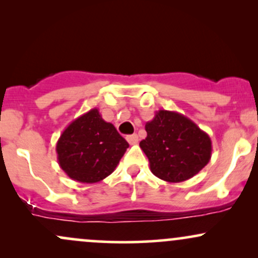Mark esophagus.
<instances>
[{
	"label": "esophagus",
	"instance_id": "34e87169",
	"mask_svg": "<svg viewBox=\"0 0 258 258\" xmlns=\"http://www.w3.org/2000/svg\"><path fill=\"white\" fill-rule=\"evenodd\" d=\"M127 142H128L130 144H137L138 143V136L137 135H130L126 137Z\"/></svg>",
	"mask_w": 258,
	"mask_h": 258
}]
</instances>
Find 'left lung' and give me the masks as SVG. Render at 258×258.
Returning a JSON list of instances; mask_svg holds the SVG:
<instances>
[{
  "instance_id": "obj_1",
  "label": "left lung",
  "mask_w": 258,
  "mask_h": 258,
  "mask_svg": "<svg viewBox=\"0 0 258 258\" xmlns=\"http://www.w3.org/2000/svg\"><path fill=\"white\" fill-rule=\"evenodd\" d=\"M147 138L139 143L150 171L162 180L179 183L191 178L209 164L212 143L206 132L184 115L159 110L146 123Z\"/></svg>"
}]
</instances>
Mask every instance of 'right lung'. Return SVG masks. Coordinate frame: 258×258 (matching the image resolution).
Wrapping results in <instances>:
<instances>
[{"label": "right lung", "instance_id": "right-lung-1", "mask_svg": "<svg viewBox=\"0 0 258 258\" xmlns=\"http://www.w3.org/2000/svg\"><path fill=\"white\" fill-rule=\"evenodd\" d=\"M127 148L126 139L93 108L68 125L55 150L59 166L70 178L97 183L114 172Z\"/></svg>", "mask_w": 258, "mask_h": 258}]
</instances>
